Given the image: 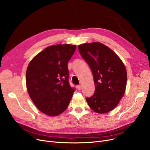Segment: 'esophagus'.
I'll use <instances>...</instances> for the list:
<instances>
[{"label": "esophagus", "mask_w": 150, "mask_h": 150, "mask_svg": "<svg viewBox=\"0 0 150 150\" xmlns=\"http://www.w3.org/2000/svg\"><path fill=\"white\" fill-rule=\"evenodd\" d=\"M77 89H78V91H80V90L81 89V85H78V86H77Z\"/></svg>", "instance_id": "obj_1"}]
</instances>
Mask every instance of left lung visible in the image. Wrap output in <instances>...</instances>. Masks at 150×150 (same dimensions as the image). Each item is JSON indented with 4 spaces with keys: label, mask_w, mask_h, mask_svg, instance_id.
I'll return each instance as SVG.
<instances>
[{
    "label": "left lung",
    "mask_w": 150,
    "mask_h": 150,
    "mask_svg": "<svg viewBox=\"0 0 150 150\" xmlns=\"http://www.w3.org/2000/svg\"><path fill=\"white\" fill-rule=\"evenodd\" d=\"M82 58L89 66L96 90L86 98L89 107L96 112L105 114L113 110L123 96L127 86V70L120 58L100 42L78 45Z\"/></svg>",
    "instance_id": "left-lung-1"
}]
</instances>
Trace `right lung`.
<instances>
[{
    "instance_id": "add662e5",
    "label": "right lung",
    "mask_w": 150,
    "mask_h": 150,
    "mask_svg": "<svg viewBox=\"0 0 150 150\" xmlns=\"http://www.w3.org/2000/svg\"><path fill=\"white\" fill-rule=\"evenodd\" d=\"M75 45L47 47L30 61L26 72L29 96L37 108L49 116H57L68 107L75 91L69 82L67 63Z\"/></svg>"
}]
</instances>
